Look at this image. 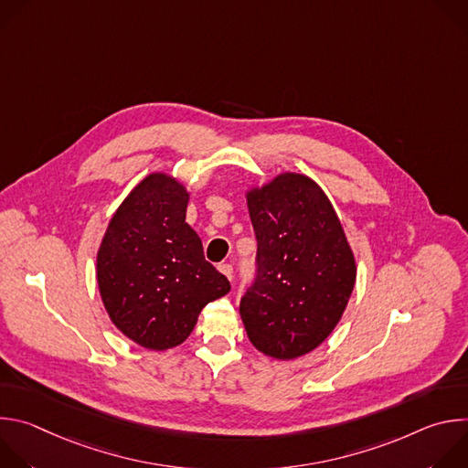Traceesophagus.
Returning a JSON list of instances; mask_svg holds the SVG:
<instances>
[{
    "mask_svg": "<svg viewBox=\"0 0 468 468\" xmlns=\"http://www.w3.org/2000/svg\"><path fill=\"white\" fill-rule=\"evenodd\" d=\"M218 271L229 280V282H233V266L231 264H228V262H222L220 266H218Z\"/></svg>",
    "mask_w": 468,
    "mask_h": 468,
    "instance_id": "esophagus-1",
    "label": "esophagus"
}]
</instances>
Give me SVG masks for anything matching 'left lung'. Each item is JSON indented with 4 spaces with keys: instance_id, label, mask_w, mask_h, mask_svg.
Returning a JSON list of instances; mask_svg holds the SVG:
<instances>
[{
    "instance_id": "8db88e82",
    "label": "left lung",
    "mask_w": 468,
    "mask_h": 468,
    "mask_svg": "<svg viewBox=\"0 0 468 468\" xmlns=\"http://www.w3.org/2000/svg\"><path fill=\"white\" fill-rule=\"evenodd\" d=\"M257 274L240 298L248 339L272 359H296L339 324L356 285V257L324 190L283 172L246 192Z\"/></svg>"
}]
</instances>
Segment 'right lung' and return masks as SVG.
<instances>
[{
  "label": "right lung",
  "mask_w": 468,
  "mask_h": 468,
  "mask_svg": "<svg viewBox=\"0 0 468 468\" xmlns=\"http://www.w3.org/2000/svg\"><path fill=\"white\" fill-rule=\"evenodd\" d=\"M186 206L183 183L163 172L146 176L112 215L96 257L109 318L155 352L181 345L202 309L231 289L185 222Z\"/></svg>",
  "instance_id": "add662e5"
}]
</instances>
